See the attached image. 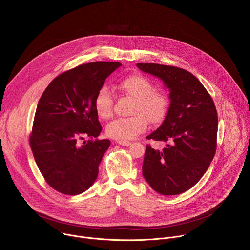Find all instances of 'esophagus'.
I'll return each mask as SVG.
<instances>
[{
  "label": "esophagus",
  "mask_w": 250,
  "mask_h": 250,
  "mask_svg": "<svg viewBox=\"0 0 250 250\" xmlns=\"http://www.w3.org/2000/svg\"><path fill=\"white\" fill-rule=\"evenodd\" d=\"M117 142L120 146H129L131 145V142L127 140H118Z\"/></svg>",
  "instance_id": "34e87169"
}]
</instances>
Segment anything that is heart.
I'll return each mask as SVG.
<instances>
[{"label":"heart","instance_id":"obj_1","mask_svg":"<svg viewBox=\"0 0 250 250\" xmlns=\"http://www.w3.org/2000/svg\"><path fill=\"white\" fill-rule=\"evenodd\" d=\"M120 89L133 99L130 114L126 119H117L106 125L105 131L110 137L128 140L146 131L148 121L151 124L161 123L169 108L168 97L161 91L154 90L152 82L144 75L129 74L119 83ZM94 106L97 115L109 120L113 115V100L109 88L103 86L98 91Z\"/></svg>","mask_w":250,"mask_h":250}]
</instances>
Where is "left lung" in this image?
Masks as SVG:
<instances>
[{
	"mask_svg": "<svg viewBox=\"0 0 250 250\" xmlns=\"http://www.w3.org/2000/svg\"><path fill=\"white\" fill-rule=\"evenodd\" d=\"M145 73L169 90V108L162 125L147 139L167 142L162 150L146 146L142 175L165 196L192 188L208 168L217 147L218 114L202 83L188 71L155 63H137Z\"/></svg>",
	"mask_w": 250,
	"mask_h": 250,
	"instance_id": "obj_1",
	"label": "left lung"
}]
</instances>
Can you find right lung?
Segmentation results:
<instances>
[{"mask_svg":"<svg viewBox=\"0 0 250 250\" xmlns=\"http://www.w3.org/2000/svg\"><path fill=\"white\" fill-rule=\"evenodd\" d=\"M120 66L100 61L66 71L47 86L38 104L30 147L45 181L62 194H81L97 179L111 141L93 139L102 131L94 100ZM85 136L91 139L80 144Z\"/></svg>","mask_w":250,"mask_h":250,"instance_id":"add662e5","label":"right lung"}]
</instances>
